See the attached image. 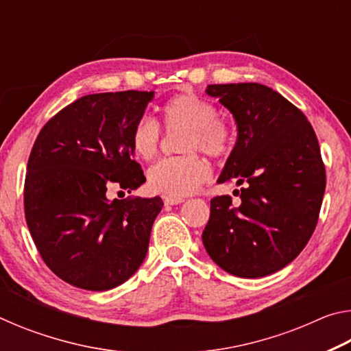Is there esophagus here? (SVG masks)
Here are the masks:
<instances>
[{"label":"esophagus","instance_id":"esophagus-1","mask_svg":"<svg viewBox=\"0 0 351 351\" xmlns=\"http://www.w3.org/2000/svg\"><path fill=\"white\" fill-rule=\"evenodd\" d=\"M184 198H175V197H165L164 198V204L165 206H175V204H181Z\"/></svg>","mask_w":351,"mask_h":351}]
</instances>
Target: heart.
I'll list each match as a JSON object with an SVG mask.
<instances>
[{"label": "heart", "mask_w": 351, "mask_h": 351, "mask_svg": "<svg viewBox=\"0 0 351 351\" xmlns=\"http://www.w3.org/2000/svg\"><path fill=\"white\" fill-rule=\"evenodd\" d=\"M165 127L170 132L186 130L181 158L161 159L147 173L148 187L167 197H187L193 193L207 178L209 165L197 153L201 150L213 158H221L232 147V132L229 125L217 119V110L209 100L193 93H182L171 97L162 106ZM161 130L158 122L142 116L132 132V147L136 156L150 161L158 153Z\"/></svg>", "instance_id": "1"}]
</instances>
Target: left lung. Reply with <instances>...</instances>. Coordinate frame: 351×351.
I'll return each mask as SVG.
<instances>
[{"instance_id":"left-lung-1","label":"left lung","mask_w":351,"mask_h":351,"mask_svg":"<svg viewBox=\"0 0 351 351\" xmlns=\"http://www.w3.org/2000/svg\"><path fill=\"white\" fill-rule=\"evenodd\" d=\"M228 108L237 141L218 182L243 186L240 206L228 195L210 199L203 232L209 257L229 274L258 278L291 263L316 229L325 167L304 112L260 83L209 85Z\"/></svg>"}]
</instances>
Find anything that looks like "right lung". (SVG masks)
Segmentation results:
<instances>
[{
	"label": "right lung",
	"mask_w": 351,
	"mask_h": 351,
	"mask_svg": "<svg viewBox=\"0 0 351 351\" xmlns=\"http://www.w3.org/2000/svg\"><path fill=\"white\" fill-rule=\"evenodd\" d=\"M154 91L90 94L41 128L27 161L25 213L41 258L57 277L88 291L127 282L144 261L162 199H108L145 182L132 132Z\"/></svg>",
	"instance_id": "obj_1"
}]
</instances>
